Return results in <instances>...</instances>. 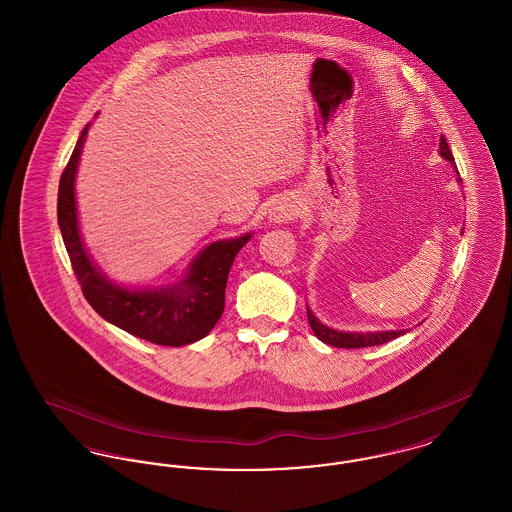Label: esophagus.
Returning <instances> with one entry per match:
<instances>
[{
	"mask_svg": "<svg viewBox=\"0 0 512 512\" xmlns=\"http://www.w3.org/2000/svg\"><path fill=\"white\" fill-rule=\"evenodd\" d=\"M297 217V205L290 197H280L268 211V219L276 224H286Z\"/></svg>",
	"mask_w": 512,
	"mask_h": 512,
	"instance_id": "obj_1",
	"label": "esophagus"
}]
</instances>
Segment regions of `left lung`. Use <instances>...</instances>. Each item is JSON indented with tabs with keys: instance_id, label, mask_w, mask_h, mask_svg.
<instances>
[{
	"instance_id": "1",
	"label": "left lung",
	"mask_w": 512,
	"mask_h": 512,
	"mask_svg": "<svg viewBox=\"0 0 512 512\" xmlns=\"http://www.w3.org/2000/svg\"><path fill=\"white\" fill-rule=\"evenodd\" d=\"M439 155L443 159H447L451 165H455V159H453V153L447 146L443 134L439 138ZM461 182V178H459ZM307 318H309V324L315 332L318 340L332 345V347H341V349H357V347H372V345H382L386 341L395 340L399 336L405 334V330H388V332H341V330H334V328H328L324 326L320 320H318L313 311L307 307Z\"/></svg>"
}]
</instances>
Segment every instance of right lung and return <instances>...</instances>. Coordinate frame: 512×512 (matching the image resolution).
Segmentation results:
<instances>
[{
    "label": "right lung",
    "mask_w": 512,
    "mask_h": 512,
    "mask_svg": "<svg viewBox=\"0 0 512 512\" xmlns=\"http://www.w3.org/2000/svg\"><path fill=\"white\" fill-rule=\"evenodd\" d=\"M90 124L84 126L61 174L57 220L84 297L99 317L142 340L180 347L205 338L224 311L228 272L251 234L207 245L188 274L169 288L132 290L111 282L90 259L80 238L74 180Z\"/></svg>",
    "instance_id": "1"
}]
</instances>
